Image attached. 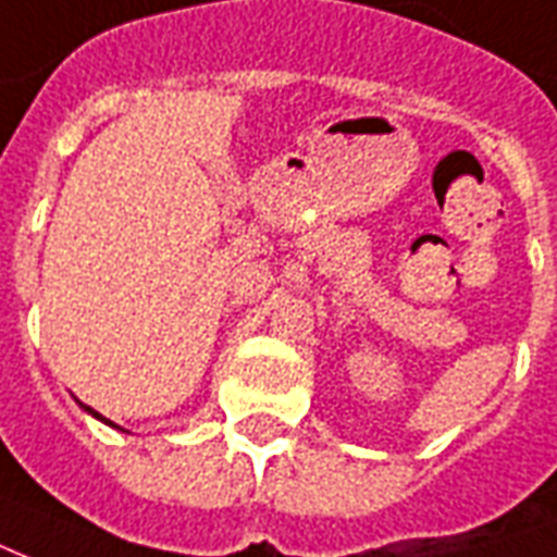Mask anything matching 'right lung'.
<instances>
[{
    "label": "right lung",
    "instance_id": "add662e5",
    "mask_svg": "<svg viewBox=\"0 0 557 557\" xmlns=\"http://www.w3.org/2000/svg\"><path fill=\"white\" fill-rule=\"evenodd\" d=\"M76 405H79V407H82V410H85V413H90V416H94V419H100V422H106V425H111V428H117V431H123V428H121V425H114V422H111V419H106V416H100V413H97V410H94V407H88V405H82L79 398H76Z\"/></svg>",
    "mask_w": 557,
    "mask_h": 557
}]
</instances>
